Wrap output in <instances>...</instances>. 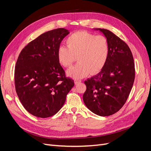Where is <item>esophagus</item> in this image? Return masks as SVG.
<instances>
[{
	"label": "esophagus",
	"mask_w": 151,
	"mask_h": 151,
	"mask_svg": "<svg viewBox=\"0 0 151 151\" xmlns=\"http://www.w3.org/2000/svg\"><path fill=\"white\" fill-rule=\"evenodd\" d=\"M81 83V80H79V79H74V83L75 84H78L79 83Z\"/></svg>",
	"instance_id": "1"
}]
</instances>
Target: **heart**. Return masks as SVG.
Returning a JSON list of instances; mask_svg holds the SVG:
<instances>
[{
	"label": "heart",
	"instance_id": "heart-1",
	"mask_svg": "<svg viewBox=\"0 0 151 151\" xmlns=\"http://www.w3.org/2000/svg\"><path fill=\"white\" fill-rule=\"evenodd\" d=\"M65 46L57 51L58 60L65 67H70L78 58L79 63L67 71V75L79 79L101 71L108 60L109 45L103 36H96L87 31H77L66 40Z\"/></svg>",
	"mask_w": 151,
	"mask_h": 151
}]
</instances>
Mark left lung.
<instances>
[{
    "instance_id": "left-lung-1",
    "label": "left lung",
    "mask_w": 151,
    "mask_h": 151,
    "mask_svg": "<svg viewBox=\"0 0 151 151\" xmlns=\"http://www.w3.org/2000/svg\"><path fill=\"white\" fill-rule=\"evenodd\" d=\"M108 40V60L98 74L84 81V104L90 111L101 116L111 115L125 103L134 84L135 65L129 46L111 31L95 28Z\"/></svg>"
}]
</instances>
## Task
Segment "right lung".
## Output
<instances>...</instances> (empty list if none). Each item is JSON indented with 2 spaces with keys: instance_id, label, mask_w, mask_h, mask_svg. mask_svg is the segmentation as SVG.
I'll return each mask as SVG.
<instances>
[{
  "instance_id": "right-lung-1",
  "label": "right lung",
  "mask_w": 151,
  "mask_h": 151,
  "mask_svg": "<svg viewBox=\"0 0 151 151\" xmlns=\"http://www.w3.org/2000/svg\"><path fill=\"white\" fill-rule=\"evenodd\" d=\"M69 33L64 28L46 32L22 50L15 67L17 94L31 115L52 116L64 104L74 83L65 77L57 58L62 40Z\"/></svg>"
}]
</instances>
